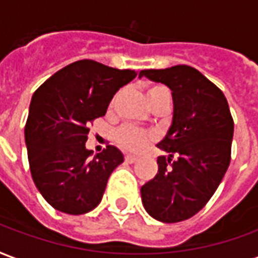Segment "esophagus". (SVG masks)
I'll return each instance as SVG.
<instances>
[{
	"label": "esophagus",
	"instance_id": "obj_1",
	"mask_svg": "<svg viewBox=\"0 0 258 258\" xmlns=\"http://www.w3.org/2000/svg\"><path fill=\"white\" fill-rule=\"evenodd\" d=\"M125 161H126L127 163H135L137 161V157H135V155H126V157H125Z\"/></svg>",
	"mask_w": 258,
	"mask_h": 258
}]
</instances>
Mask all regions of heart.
Instances as JSON below:
<instances>
[{"label":"heart","mask_w":258,"mask_h":258,"mask_svg":"<svg viewBox=\"0 0 258 258\" xmlns=\"http://www.w3.org/2000/svg\"><path fill=\"white\" fill-rule=\"evenodd\" d=\"M162 97H169V92L165 86L155 85L147 90V100L148 104L151 106L152 103H155ZM152 136L148 132L140 131L136 127L123 126L115 133L116 144L125 150V151L139 152L151 142Z\"/></svg>","instance_id":"obj_1"}]
</instances>
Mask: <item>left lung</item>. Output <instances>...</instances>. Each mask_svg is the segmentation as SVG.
I'll use <instances>...</instances> for the list:
<instances>
[{
	"label": "left lung",
	"instance_id": "8db88e82",
	"mask_svg": "<svg viewBox=\"0 0 258 258\" xmlns=\"http://www.w3.org/2000/svg\"><path fill=\"white\" fill-rule=\"evenodd\" d=\"M142 77L166 85L173 97L172 123L157 144L169 157H158L157 176L140 189L143 206L158 221L178 223L198 213L224 177L234 121L224 93L194 67L143 70Z\"/></svg>",
	"mask_w": 258,
	"mask_h": 258
}]
</instances>
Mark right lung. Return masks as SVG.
Segmentation results:
<instances>
[{"instance_id":"1","label":"right lung","mask_w":258,"mask_h":258,"mask_svg":"<svg viewBox=\"0 0 258 258\" xmlns=\"http://www.w3.org/2000/svg\"><path fill=\"white\" fill-rule=\"evenodd\" d=\"M95 60H78L54 73L34 92L24 127L30 172L45 201L67 214L100 204L122 152L108 146L93 155L85 147L90 122L106 114L116 90L136 78Z\"/></svg>"}]
</instances>
